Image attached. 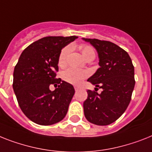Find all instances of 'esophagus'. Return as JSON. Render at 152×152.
<instances>
[{
    "label": "esophagus",
    "mask_w": 152,
    "mask_h": 152,
    "mask_svg": "<svg viewBox=\"0 0 152 152\" xmlns=\"http://www.w3.org/2000/svg\"><path fill=\"white\" fill-rule=\"evenodd\" d=\"M81 88L80 87V86H75V91H78L79 89H81Z\"/></svg>",
    "instance_id": "esophagus-1"
}]
</instances>
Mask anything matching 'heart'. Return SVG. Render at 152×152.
<instances>
[{
    "mask_svg": "<svg viewBox=\"0 0 152 152\" xmlns=\"http://www.w3.org/2000/svg\"><path fill=\"white\" fill-rule=\"evenodd\" d=\"M71 46H67L63 49L61 53L59 55L58 58V64L61 67H64L67 64V59L69 53L71 51ZM80 50L85 59L91 56L95 55V51L91 46H87V45H81L80 46ZM88 72L85 70H81V69H77L75 67H71L63 73V78L64 81H66L68 83L73 84V85H79L81 83L85 77L88 76Z\"/></svg>",
    "mask_w": 152,
    "mask_h": 152,
    "instance_id": "heart-1",
    "label": "heart"
}]
</instances>
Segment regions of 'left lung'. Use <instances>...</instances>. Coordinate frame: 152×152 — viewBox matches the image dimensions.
Wrapping results in <instances>:
<instances>
[{"label": "left lung", "instance_id": "8db88e82", "mask_svg": "<svg viewBox=\"0 0 152 152\" xmlns=\"http://www.w3.org/2000/svg\"><path fill=\"white\" fill-rule=\"evenodd\" d=\"M82 39L96 49L99 61L100 67L88 81L102 88L100 94L88 90L84 113L91 124L106 126L115 122L130 103L135 85L134 67L128 53L113 42Z\"/></svg>", "mask_w": 152, "mask_h": 152}]
</instances>
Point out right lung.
Instances as JSON below:
<instances>
[{
    "label": "right lung",
    "mask_w": 152,
    "mask_h": 152,
    "mask_svg": "<svg viewBox=\"0 0 152 152\" xmlns=\"http://www.w3.org/2000/svg\"><path fill=\"white\" fill-rule=\"evenodd\" d=\"M77 36H47L26 48L13 74V89L21 110L39 125H52L64 118L75 95L73 85L56 78L61 50ZM59 84L54 91L49 85Z\"/></svg>",
    "instance_id": "1"
}]
</instances>
